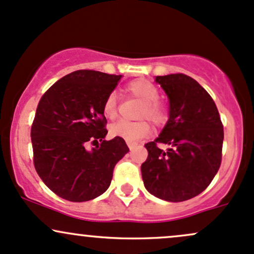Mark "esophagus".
<instances>
[{
  "instance_id": "34e87169",
  "label": "esophagus",
  "mask_w": 254,
  "mask_h": 254,
  "mask_svg": "<svg viewBox=\"0 0 254 254\" xmlns=\"http://www.w3.org/2000/svg\"><path fill=\"white\" fill-rule=\"evenodd\" d=\"M127 145H128V148H129V150H133V149L137 148L138 144H137V143H129V141H128Z\"/></svg>"
}]
</instances>
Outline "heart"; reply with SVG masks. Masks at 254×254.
Instances as JSON below:
<instances>
[{"instance_id":"obj_1","label":"heart","mask_w":254,"mask_h":254,"mask_svg":"<svg viewBox=\"0 0 254 254\" xmlns=\"http://www.w3.org/2000/svg\"><path fill=\"white\" fill-rule=\"evenodd\" d=\"M127 92L133 97L143 102L140 117H148L150 121L156 126H162L168 120V109L159 99L160 92L154 83L148 80L132 81L127 84ZM103 114L108 119H114L117 114V95L111 92L103 103ZM150 133V126L146 121L130 122L127 120H120L111 125L110 134L113 137H120L129 143H135L139 139L146 137Z\"/></svg>"}]
</instances>
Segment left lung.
<instances>
[{
    "mask_svg": "<svg viewBox=\"0 0 254 254\" xmlns=\"http://www.w3.org/2000/svg\"><path fill=\"white\" fill-rule=\"evenodd\" d=\"M155 81L170 100V119L159 138L145 144L141 177L151 195L182 202L202 192L219 170L223 124L211 95L190 76L171 73Z\"/></svg>",
    "mask_w": 254,
    "mask_h": 254,
    "instance_id": "left-lung-1",
    "label": "left lung"
}]
</instances>
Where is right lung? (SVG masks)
I'll return each instance as SVG.
<instances>
[{
	"label": "right lung",
	"mask_w": 254,
	"mask_h": 254,
	"mask_svg": "<svg viewBox=\"0 0 254 254\" xmlns=\"http://www.w3.org/2000/svg\"><path fill=\"white\" fill-rule=\"evenodd\" d=\"M121 75L77 70L41 98L31 126L35 170L48 188L67 201L93 200L108 190L115 165L129 151L126 141L104 140L103 103ZM101 141L92 152L88 142Z\"/></svg>",
	"instance_id": "1"
}]
</instances>
